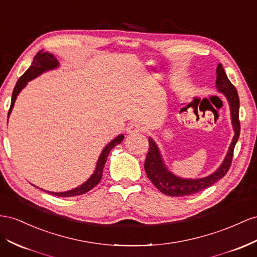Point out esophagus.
I'll use <instances>...</instances> for the list:
<instances>
[{
  "mask_svg": "<svg viewBox=\"0 0 257 257\" xmlns=\"http://www.w3.org/2000/svg\"><path fill=\"white\" fill-rule=\"evenodd\" d=\"M142 130H143V127H142L141 124L133 123V124H131V125L127 127V134L133 135V134H136V133H140Z\"/></svg>",
  "mask_w": 257,
  "mask_h": 257,
  "instance_id": "esophagus-1",
  "label": "esophagus"
}]
</instances>
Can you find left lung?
Wrapping results in <instances>:
<instances>
[{"label":"left lung","mask_w":257,"mask_h":257,"mask_svg":"<svg viewBox=\"0 0 257 257\" xmlns=\"http://www.w3.org/2000/svg\"><path fill=\"white\" fill-rule=\"evenodd\" d=\"M215 86H216L218 93L224 94L228 101V105H229L230 108L231 125L234 132V135L232 137L229 148H228L224 161L221 162V164L218 166L216 171L205 177H179L168 169L158 145L151 137H149V151L147 154V157H146L145 171L152 184H154L162 193H164V195H168L171 197H183L193 195V193L204 190L207 187H210L216 183L220 178H223L230 168L234 146L237 144L240 135V101L237 89L232 85V83L229 81V79L227 78V74L225 73V70L221 64H218L216 68V81H215Z\"/></svg>","instance_id":"obj_1"}]
</instances>
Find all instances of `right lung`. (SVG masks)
<instances>
[{"label":"right lung","instance_id":"1","mask_svg":"<svg viewBox=\"0 0 257 257\" xmlns=\"http://www.w3.org/2000/svg\"><path fill=\"white\" fill-rule=\"evenodd\" d=\"M58 67H59V61L57 60L56 57L54 56L53 54L48 53V52H44V50L40 51L36 55V56H34L31 66L28 68V70L22 75V77L19 78V80L16 83L15 87H14V91H13V94H12L11 108L9 110V115L8 116L10 117V114L12 113V110H13L14 105H15V101L17 99V96L26 87V85L28 84V82L38 78L39 75H41L46 71H51V70H54V69H57ZM123 140H124V135L120 134V135H117L114 138V140L110 142L107 146H105V148H103L102 151L100 152V155L98 157V160H97L94 173L91 176H89L88 179H86V182H84L82 185L75 187V188H73L71 190L64 191V192H53V191H47V190L41 189V188L40 189L44 190L48 193H51V195H53V196H58V197L80 196V195H83V193H85L91 189H93L94 187L96 185H98V183L100 182L101 176H102L103 166H105V164H106L109 152L111 151V149L113 147H115L116 145L121 144L123 142ZM37 188H39V187H37Z\"/></svg>","mask_w":257,"mask_h":257}]
</instances>
